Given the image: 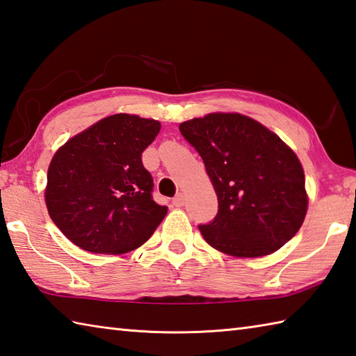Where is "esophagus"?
Returning a JSON list of instances; mask_svg holds the SVG:
<instances>
[{"mask_svg":"<svg viewBox=\"0 0 356 356\" xmlns=\"http://www.w3.org/2000/svg\"><path fill=\"white\" fill-rule=\"evenodd\" d=\"M172 205L176 208L184 207V196H182V194H177V196L172 199Z\"/></svg>","mask_w":356,"mask_h":356,"instance_id":"1","label":"esophagus"}]
</instances>
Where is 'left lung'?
Instances as JSON below:
<instances>
[{
    "mask_svg": "<svg viewBox=\"0 0 356 356\" xmlns=\"http://www.w3.org/2000/svg\"><path fill=\"white\" fill-rule=\"evenodd\" d=\"M179 129L204 160L218 194V214L199 225L213 248L259 257L293 238L309 202L302 166L280 137L241 114H208Z\"/></svg>",
    "mask_w": 356,
    "mask_h": 356,
    "instance_id": "1",
    "label": "left lung"
}]
</instances>
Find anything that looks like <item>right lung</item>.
<instances>
[{"label":"right lung","mask_w":356,"mask_h":356,"mask_svg":"<svg viewBox=\"0 0 356 356\" xmlns=\"http://www.w3.org/2000/svg\"><path fill=\"white\" fill-rule=\"evenodd\" d=\"M159 131L157 120L115 114L55 152L47 170V211L76 247L128 253L163 220L168 208L152 199L154 182L142 163V152Z\"/></svg>","instance_id":"obj_1"}]
</instances>
